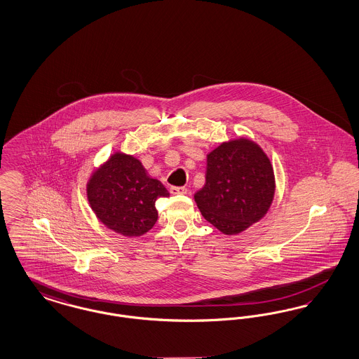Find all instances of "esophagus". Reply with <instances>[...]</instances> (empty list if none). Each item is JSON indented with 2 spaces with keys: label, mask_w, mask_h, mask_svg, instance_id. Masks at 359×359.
<instances>
[{
  "label": "esophagus",
  "mask_w": 359,
  "mask_h": 359,
  "mask_svg": "<svg viewBox=\"0 0 359 359\" xmlns=\"http://www.w3.org/2000/svg\"><path fill=\"white\" fill-rule=\"evenodd\" d=\"M170 192L172 195H186L187 194V188L186 187H171Z\"/></svg>",
  "instance_id": "1"
}]
</instances>
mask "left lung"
<instances>
[{
  "instance_id": "1",
  "label": "left lung",
  "mask_w": 359,
  "mask_h": 359,
  "mask_svg": "<svg viewBox=\"0 0 359 359\" xmlns=\"http://www.w3.org/2000/svg\"><path fill=\"white\" fill-rule=\"evenodd\" d=\"M274 189L269 157L255 141L241 137L207 154L205 186L194 198L207 222L234 236L265 217Z\"/></svg>"
}]
</instances>
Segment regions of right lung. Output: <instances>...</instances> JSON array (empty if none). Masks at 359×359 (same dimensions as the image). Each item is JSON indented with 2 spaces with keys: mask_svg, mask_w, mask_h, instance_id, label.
<instances>
[{
  "mask_svg": "<svg viewBox=\"0 0 359 359\" xmlns=\"http://www.w3.org/2000/svg\"><path fill=\"white\" fill-rule=\"evenodd\" d=\"M170 192L132 154L116 152L91 173L87 199L97 218L125 237H140L157 221L156 201Z\"/></svg>",
  "mask_w": 359,
  "mask_h": 359,
  "instance_id": "right-lung-1",
  "label": "right lung"
}]
</instances>
